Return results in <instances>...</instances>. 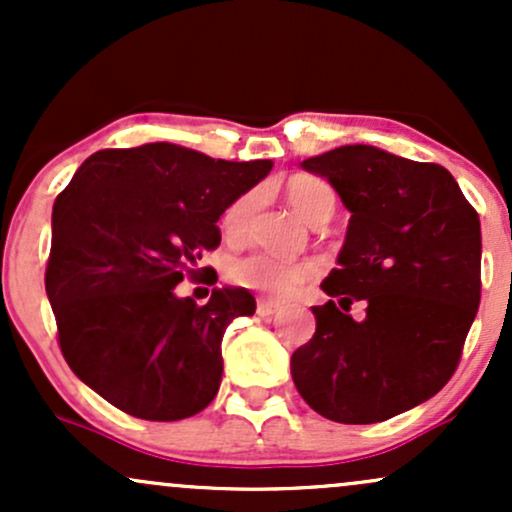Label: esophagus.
I'll return each mask as SVG.
<instances>
[{"label":"esophagus","mask_w":512,"mask_h":512,"mask_svg":"<svg viewBox=\"0 0 512 512\" xmlns=\"http://www.w3.org/2000/svg\"><path fill=\"white\" fill-rule=\"evenodd\" d=\"M276 310H281V305L276 301H269V298H257V315L267 317V315H274Z\"/></svg>","instance_id":"esophagus-1"}]
</instances>
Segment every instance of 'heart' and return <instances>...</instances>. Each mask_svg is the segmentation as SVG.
I'll return each instance as SVG.
<instances>
[{
  "instance_id": "1",
  "label": "heart",
  "mask_w": 512,
  "mask_h": 512,
  "mask_svg": "<svg viewBox=\"0 0 512 512\" xmlns=\"http://www.w3.org/2000/svg\"><path fill=\"white\" fill-rule=\"evenodd\" d=\"M286 197L291 207L308 221H327L337 207V195L325 180L315 175H293L286 182ZM257 192H243L233 199L221 216V233L228 240H238L248 233L250 219L255 214ZM228 279L243 289L262 293L269 298H289L296 293L315 267L305 260H286V257L269 255V252H248L228 264Z\"/></svg>"
}]
</instances>
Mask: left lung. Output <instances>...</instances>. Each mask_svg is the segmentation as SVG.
<instances>
[{
    "mask_svg": "<svg viewBox=\"0 0 512 512\" xmlns=\"http://www.w3.org/2000/svg\"><path fill=\"white\" fill-rule=\"evenodd\" d=\"M351 211L339 267L322 281L315 334L293 351L305 402L339 424H378L443 390L481 301L479 214L438 163L375 146L308 158ZM367 317L356 323L350 305Z\"/></svg>",
    "mask_w": 512,
    "mask_h": 512,
    "instance_id": "1",
    "label": "left lung"
}]
</instances>
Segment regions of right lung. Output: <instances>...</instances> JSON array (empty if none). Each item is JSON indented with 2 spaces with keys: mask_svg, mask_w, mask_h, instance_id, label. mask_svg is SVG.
Segmentation results:
<instances>
[{
  "mask_svg": "<svg viewBox=\"0 0 512 512\" xmlns=\"http://www.w3.org/2000/svg\"><path fill=\"white\" fill-rule=\"evenodd\" d=\"M269 170L272 161L144 144L96 151L57 195L45 269L57 344L113 407L180 421L216 397L221 339L236 317L255 313V298L214 289L197 305L175 296V286L214 284V269L197 262L219 248L216 221Z\"/></svg>",
  "mask_w": 512,
  "mask_h": 512,
  "instance_id": "obj_1",
  "label": "right lung"
}]
</instances>
